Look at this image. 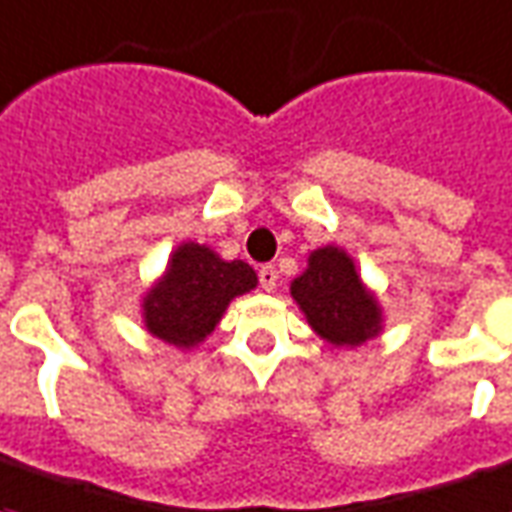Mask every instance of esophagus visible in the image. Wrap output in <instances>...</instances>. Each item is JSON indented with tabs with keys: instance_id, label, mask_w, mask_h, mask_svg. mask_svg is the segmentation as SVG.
Here are the masks:
<instances>
[{
	"instance_id": "obj_1",
	"label": "esophagus",
	"mask_w": 512,
	"mask_h": 512,
	"mask_svg": "<svg viewBox=\"0 0 512 512\" xmlns=\"http://www.w3.org/2000/svg\"><path fill=\"white\" fill-rule=\"evenodd\" d=\"M259 283L264 292H272V289L278 286V270H275L272 264H264L259 270Z\"/></svg>"
}]
</instances>
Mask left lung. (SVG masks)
I'll return each instance as SVG.
<instances>
[{
  "label": "left lung",
  "instance_id": "obj_1",
  "mask_svg": "<svg viewBox=\"0 0 512 512\" xmlns=\"http://www.w3.org/2000/svg\"><path fill=\"white\" fill-rule=\"evenodd\" d=\"M292 297L305 319L333 346H360L382 330L376 297L363 286L354 261L341 248H319L308 270L294 278Z\"/></svg>",
  "mask_w": 512,
  "mask_h": 512
}]
</instances>
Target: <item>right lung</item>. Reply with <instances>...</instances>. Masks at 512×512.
Returning a JSON list of instances; mask_svg holds the SVG:
<instances>
[{
  "mask_svg": "<svg viewBox=\"0 0 512 512\" xmlns=\"http://www.w3.org/2000/svg\"><path fill=\"white\" fill-rule=\"evenodd\" d=\"M256 272L245 261H223L204 245L185 242L163 281L144 300V322L160 341L190 349L215 330L237 294L251 292Z\"/></svg>",
  "mask_w": 512,
  "mask_h": 512,
  "instance_id": "obj_1",
  "label": "right lung"
}]
</instances>
